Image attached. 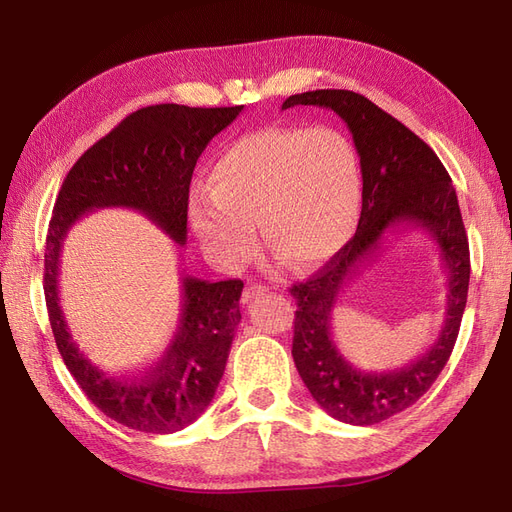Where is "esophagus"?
<instances>
[{
	"mask_svg": "<svg viewBox=\"0 0 512 512\" xmlns=\"http://www.w3.org/2000/svg\"><path fill=\"white\" fill-rule=\"evenodd\" d=\"M269 286H262V284H250L243 290V303H252L254 299H258L260 294H267Z\"/></svg>",
	"mask_w": 512,
	"mask_h": 512,
	"instance_id": "esophagus-1",
	"label": "esophagus"
}]
</instances>
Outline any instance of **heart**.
<instances>
[{
	"instance_id": "1",
	"label": "heart",
	"mask_w": 512,
	"mask_h": 512,
	"mask_svg": "<svg viewBox=\"0 0 512 512\" xmlns=\"http://www.w3.org/2000/svg\"><path fill=\"white\" fill-rule=\"evenodd\" d=\"M361 162L350 138L329 126L269 128L228 145L196 192L190 218L222 267L237 269L262 237L297 267L331 260L354 235L361 213Z\"/></svg>"
}]
</instances>
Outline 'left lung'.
I'll return each mask as SVG.
<instances>
[{"instance_id":"8db88e82","label":"left lung","mask_w":512,"mask_h":512,"mask_svg":"<svg viewBox=\"0 0 512 512\" xmlns=\"http://www.w3.org/2000/svg\"><path fill=\"white\" fill-rule=\"evenodd\" d=\"M331 108L346 121L361 158L363 207L356 235L327 265L290 294L294 312L292 359L316 404L348 425H374L410 408L436 382L453 352L470 284V247L457 194L433 149L374 102L346 89H316L290 96L292 106ZM427 231L447 271L443 331L425 355L391 372L352 366L334 344L330 318L338 292L381 249L385 232Z\"/></svg>"}]
</instances>
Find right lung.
<instances>
[{"instance_id": "1", "label": "right lung", "mask_w": 512, "mask_h": 512, "mask_svg": "<svg viewBox=\"0 0 512 512\" xmlns=\"http://www.w3.org/2000/svg\"><path fill=\"white\" fill-rule=\"evenodd\" d=\"M241 111L243 106L141 108L76 160L55 200L44 252V297L55 344L91 404L130 429L175 433L209 408L241 322L243 282H207L183 273L179 327L162 359L138 376H108L74 342L61 312V247L85 213L106 207L143 213L183 247L196 160Z\"/></svg>"}]
</instances>
